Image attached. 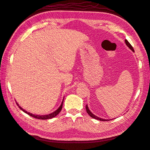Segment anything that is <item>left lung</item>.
Masks as SVG:
<instances>
[{"instance_id":"8db88e82","label":"left lung","mask_w":150,"mask_h":150,"mask_svg":"<svg viewBox=\"0 0 150 150\" xmlns=\"http://www.w3.org/2000/svg\"><path fill=\"white\" fill-rule=\"evenodd\" d=\"M125 43H126V45L128 46V47L132 51H134V48H133V47L132 46V45L129 44V43L128 42V41L127 40H125ZM86 112L88 113V114L91 116V117H92V118H94V119H97V120H99V121H110V120H108V119H101V118H100V117H98V116H96L94 114H93L90 111V110L88 109V105H86Z\"/></svg>"}]
</instances>
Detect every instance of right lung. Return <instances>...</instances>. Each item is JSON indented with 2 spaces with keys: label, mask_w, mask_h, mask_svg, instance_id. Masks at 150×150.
Masks as SVG:
<instances>
[{
  "label": "right lung",
  "mask_w": 150,
  "mask_h": 150,
  "mask_svg": "<svg viewBox=\"0 0 150 150\" xmlns=\"http://www.w3.org/2000/svg\"><path fill=\"white\" fill-rule=\"evenodd\" d=\"M63 103H64V99H63V101H62V103L61 105L59 106V108H58L57 110H56V111L53 112L52 113H51V114H47V115H34V114H31V113H29V112H28L27 111H25V110H24V109H23V108L21 107V106H20L18 105V104L17 103H16V105H17L18 106V107L20 108V109L22 110L23 112H25V113H26V114H28L29 115L31 116V117H35V118H36V119H43V120H45V119H52V118H53V117H54L55 116L59 114V113L61 112L62 109Z\"/></svg>",
  "instance_id": "obj_1"
}]
</instances>
